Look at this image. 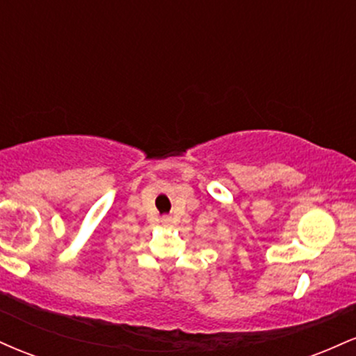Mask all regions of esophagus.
I'll list each match as a JSON object with an SVG mask.
<instances>
[{"label":"esophagus","instance_id":"obj_1","mask_svg":"<svg viewBox=\"0 0 356 356\" xmlns=\"http://www.w3.org/2000/svg\"><path fill=\"white\" fill-rule=\"evenodd\" d=\"M162 224L169 226V224H172V218H169V216H164V218H162Z\"/></svg>","mask_w":356,"mask_h":356}]
</instances>
